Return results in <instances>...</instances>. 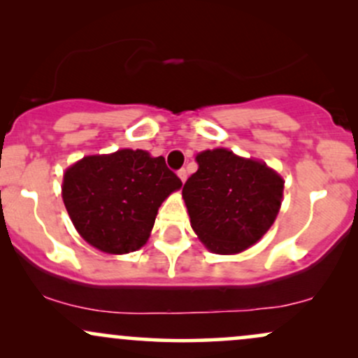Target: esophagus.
Returning a JSON list of instances; mask_svg holds the SVG:
<instances>
[{
	"instance_id": "34e87169",
	"label": "esophagus",
	"mask_w": 358,
	"mask_h": 358,
	"mask_svg": "<svg viewBox=\"0 0 358 358\" xmlns=\"http://www.w3.org/2000/svg\"><path fill=\"white\" fill-rule=\"evenodd\" d=\"M187 176H188V173H187V170H185V168H182V170H178V178L182 180L183 183L187 182Z\"/></svg>"
}]
</instances>
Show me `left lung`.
Masks as SVG:
<instances>
[{
    "mask_svg": "<svg viewBox=\"0 0 358 358\" xmlns=\"http://www.w3.org/2000/svg\"><path fill=\"white\" fill-rule=\"evenodd\" d=\"M195 162L199 170L182 190L193 232L213 254L244 252L276 220L285 180L261 159L227 148L200 151Z\"/></svg>",
    "mask_w": 358,
    "mask_h": 358,
    "instance_id": "obj_1",
    "label": "left lung"
}]
</instances>
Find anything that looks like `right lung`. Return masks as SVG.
I'll use <instances>...</instances> for the list:
<instances>
[{"label": "right lung", "instance_id": "1", "mask_svg": "<svg viewBox=\"0 0 358 358\" xmlns=\"http://www.w3.org/2000/svg\"><path fill=\"white\" fill-rule=\"evenodd\" d=\"M182 182L163 156L145 150L89 155L65 170L62 200L73 227L89 245L113 256L141 249L158 208Z\"/></svg>", "mask_w": 358, "mask_h": 358}]
</instances>
